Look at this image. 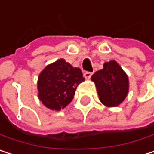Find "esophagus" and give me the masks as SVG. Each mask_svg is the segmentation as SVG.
I'll return each mask as SVG.
<instances>
[{"label": "esophagus", "instance_id": "obj_1", "mask_svg": "<svg viewBox=\"0 0 154 154\" xmlns=\"http://www.w3.org/2000/svg\"><path fill=\"white\" fill-rule=\"evenodd\" d=\"M92 75H93V73L92 72H89V71H85L84 73V77H85L86 79H89L90 77H92Z\"/></svg>", "mask_w": 154, "mask_h": 154}]
</instances>
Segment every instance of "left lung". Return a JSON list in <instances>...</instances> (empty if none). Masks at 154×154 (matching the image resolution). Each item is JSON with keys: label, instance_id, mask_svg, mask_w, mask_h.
<instances>
[{"label": "left lung", "instance_id": "1", "mask_svg": "<svg viewBox=\"0 0 154 154\" xmlns=\"http://www.w3.org/2000/svg\"><path fill=\"white\" fill-rule=\"evenodd\" d=\"M91 79L96 85L101 103L107 107L119 105L128 95V77L115 60L105 62L103 69L96 71Z\"/></svg>", "mask_w": 154, "mask_h": 154}]
</instances>
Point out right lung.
<instances>
[{
	"mask_svg": "<svg viewBox=\"0 0 154 154\" xmlns=\"http://www.w3.org/2000/svg\"><path fill=\"white\" fill-rule=\"evenodd\" d=\"M84 80L79 68H74L64 59H60L40 73L38 97L47 108L60 110L72 101L77 85Z\"/></svg>",
	"mask_w": 154,
	"mask_h": 154,
	"instance_id": "obj_1",
	"label": "right lung"
}]
</instances>
